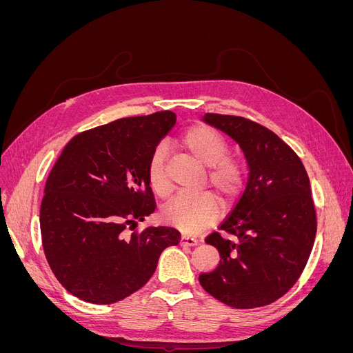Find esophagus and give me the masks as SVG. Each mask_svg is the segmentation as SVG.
<instances>
[{
    "instance_id": "1",
    "label": "esophagus",
    "mask_w": 353,
    "mask_h": 353,
    "mask_svg": "<svg viewBox=\"0 0 353 353\" xmlns=\"http://www.w3.org/2000/svg\"><path fill=\"white\" fill-rule=\"evenodd\" d=\"M197 243H199L197 239L190 237V236H187V234H183V236H181V244L183 245H196Z\"/></svg>"
}]
</instances>
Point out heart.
Listing matches in <instances>:
<instances>
[{"mask_svg": "<svg viewBox=\"0 0 353 353\" xmlns=\"http://www.w3.org/2000/svg\"><path fill=\"white\" fill-rule=\"evenodd\" d=\"M179 147L197 162L208 168V183L223 203H231L243 187V166L236 157L228 156V143L218 131L205 125L191 126L179 138ZM148 183L159 194L169 190L166 176V152L157 147L147 166ZM219 216V203L212 193L199 196L178 194L163 210L170 225L187 234H196L212 225Z\"/></svg>", "mask_w": 353, "mask_h": 353, "instance_id": "obj_1", "label": "heart"}]
</instances>
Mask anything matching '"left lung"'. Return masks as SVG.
<instances>
[{"label": "left lung", "instance_id": "left-lung-1", "mask_svg": "<svg viewBox=\"0 0 353 353\" xmlns=\"http://www.w3.org/2000/svg\"><path fill=\"white\" fill-rule=\"evenodd\" d=\"M206 123L230 135L244 153L249 179L236 208L206 243L221 256L200 274L205 290L237 309L270 305L303 272L316 234L311 184L302 160L281 138L241 116L206 113Z\"/></svg>", "mask_w": 353, "mask_h": 353}]
</instances>
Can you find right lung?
I'll use <instances>...</instances> for the list:
<instances>
[{
	"label": "right lung",
	"mask_w": 353,
	"mask_h": 353,
	"mask_svg": "<svg viewBox=\"0 0 353 353\" xmlns=\"http://www.w3.org/2000/svg\"><path fill=\"white\" fill-rule=\"evenodd\" d=\"M175 122L169 110L122 117L73 137L56 160L41 203V237L51 271L73 296L119 302L179 243L170 227L126 234L156 209L148 160Z\"/></svg>",
	"instance_id": "obj_1"
}]
</instances>
